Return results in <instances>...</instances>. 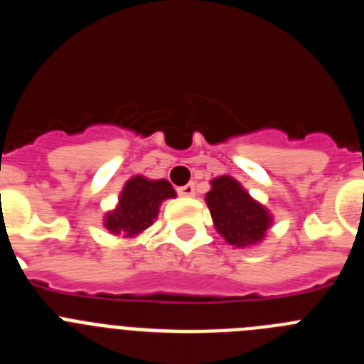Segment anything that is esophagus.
Masks as SVG:
<instances>
[{"mask_svg":"<svg viewBox=\"0 0 364 364\" xmlns=\"http://www.w3.org/2000/svg\"><path fill=\"white\" fill-rule=\"evenodd\" d=\"M178 193L182 195V197H195V184H186L182 186V188H178Z\"/></svg>","mask_w":364,"mask_h":364,"instance_id":"obj_1","label":"esophagus"}]
</instances>
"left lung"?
Here are the masks:
<instances>
[{
  "instance_id": "8db88e82",
  "label": "left lung",
  "mask_w": 364,
  "mask_h": 364,
  "mask_svg": "<svg viewBox=\"0 0 364 364\" xmlns=\"http://www.w3.org/2000/svg\"><path fill=\"white\" fill-rule=\"evenodd\" d=\"M205 204L211 220L226 244L233 247H253L266 239L273 226V215L264 204L250 195L239 180L222 175L210 180Z\"/></svg>"
}]
</instances>
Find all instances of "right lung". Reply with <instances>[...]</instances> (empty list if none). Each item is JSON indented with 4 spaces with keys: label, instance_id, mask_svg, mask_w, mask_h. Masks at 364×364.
I'll return each instance as SVG.
<instances>
[{
    "label": "right lung",
    "instance_id": "1",
    "mask_svg": "<svg viewBox=\"0 0 364 364\" xmlns=\"http://www.w3.org/2000/svg\"><path fill=\"white\" fill-rule=\"evenodd\" d=\"M175 197L169 180L134 175L124 184L114 208L105 211L102 224L118 239L134 240L159 218L162 202Z\"/></svg>",
    "mask_w": 364,
    "mask_h": 364
}]
</instances>
